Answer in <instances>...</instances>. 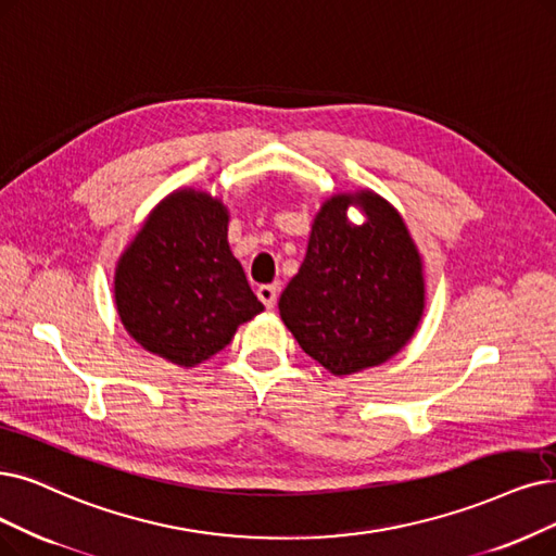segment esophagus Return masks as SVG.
<instances>
[{
	"label": "esophagus",
	"instance_id": "obj_1",
	"mask_svg": "<svg viewBox=\"0 0 556 556\" xmlns=\"http://www.w3.org/2000/svg\"><path fill=\"white\" fill-rule=\"evenodd\" d=\"M257 299L271 309L278 301V287L276 285H260L257 287Z\"/></svg>",
	"mask_w": 556,
	"mask_h": 556
}]
</instances>
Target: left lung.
<instances>
[{
	"label": "left lung",
	"mask_w": 556,
	"mask_h": 556,
	"mask_svg": "<svg viewBox=\"0 0 556 556\" xmlns=\"http://www.w3.org/2000/svg\"><path fill=\"white\" fill-rule=\"evenodd\" d=\"M349 204L366 212L363 227L345 224ZM278 307L301 349L332 374L392 358L425 309L421 260L402 216L371 191L330 198Z\"/></svg>",
	"instance_id": "8db88e82"
}]
</instances>
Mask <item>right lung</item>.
Here are the masks:
<instances>
[{
    "label": "right lung",
    "mask_w": 556,
    "mask_h": 556,
    "mask_svg": "<svg viewBox=\"0 0 556 556\" xmlns=\"http://www.w3.org/2000/svg\"><path fill=\"white\" fill-rule=\"evenodd\" d=\"M118 315L143 349L193 367L260 315L228 247V212L203 191H177L150 214L116 269Z\"/></svg>",
    "instance_id": "add662e5"
}]
</instances>
